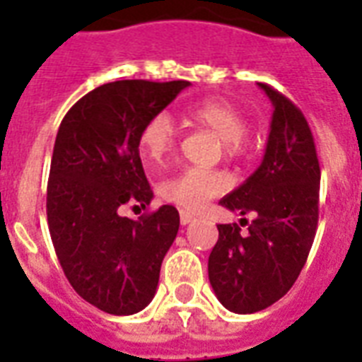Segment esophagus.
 Returning <instances> with one entry per match:
<instances>
[{
  "label": "esophagus",
  "mask_w": 362,
  "mask_h": 362,
  "mask_svg": "<svg viewBox=\"0 0 362 362\" xmlns=\"http://www.w3.org/2000/svg\"><path fill=\"white\" fill-rule=\"evenodd\" d=\"M193 220H195V218H193V214H189L187 210H180V223H182V226H187V223H192Z\"/></svg>",
  "instance_id": "1"
}]
</instances>
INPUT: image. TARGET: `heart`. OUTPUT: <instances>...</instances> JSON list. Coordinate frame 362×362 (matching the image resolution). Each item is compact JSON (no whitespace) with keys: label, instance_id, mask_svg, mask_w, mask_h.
<instances>
[{"label":"heart","instance_id":"1","mask_svg":"<svg viewBox=\"0 0 362 362\" xmlns=\"http://www.w3.org/2000/svg\"><path fill=\"white\" fill-rule=\"evenodd\" d=\"M187 116L221 139L227 158H242L247 150L246 118L223 99H209L187 109ZM141 153L150 165L163 163L176 146V125L167 112H158L141 131ZM229 176L221 170L189 167L161 184V197L187 210H201L210 199L229 189Z\"/></svg>","mask_w":362,"mask_h":362}]
</instances>
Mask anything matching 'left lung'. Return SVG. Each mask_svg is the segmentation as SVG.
<instances>
[{"label": "left lung", "instance_id": "obj_1", "mask_svg": "<svg viewBox=\"0 0 362 362\" xmlns=\"http://www.w3.org/2000/svg\"><path fill=\"white\" fill-rule=\"evenodd\" d=\"M274 105L269 142L257 170L220 204L253 214L248 233L237 223L218 226L220 237L209 257L216 297L235 314L269 308L300 274L320 218V161L310 125L298 107L269 84ZM247 220L244 218V220Z\"/></svg>", "mask_w": 362, "mask_h": 362}]
</instances>
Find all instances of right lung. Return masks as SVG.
<instances>
[{"label":"right lung","mask_w":362,"mask_h":362,"mask_svg":"<svg viewBox=\"0 0 362 362\" xmlns=\"http://www.w3.org/2000/svg\"><path fill=\"white\" fill-rule=\"evenodd\" d=\"M187 81H116L78 99L59 124L47 187L48 231L67 280L86 303L131 315L156 295L180 216L170 204L131 220L122 206L150 204L141 131Z\"/></svg>","instance_id":"1"}]
</instances>
